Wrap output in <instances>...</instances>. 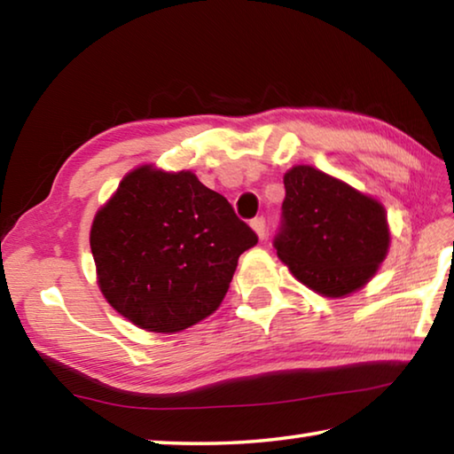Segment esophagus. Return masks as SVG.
Masks as SVG:
<instances>
[{"instance_id":"34e87169","label":"esophagus","mask_w":454,"mask_h":454,"mask_svg":"<svg viewBox=\"0 0 454 454\" xmlns=\"http://www.w3.org/2000/svg\"><path fill=\"white\" fill-rule=\"evenodd\" d=\"M250 226H252V230H254L260 240H264V238H266V220L262 216H258V218L250 222Z\"/></svg>"}]
</instances>
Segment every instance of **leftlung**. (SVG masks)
<instances>
[{"label": "left lung", "instance_id": "1", "mask_svg": "<svg viewBox=\"0 0 454 454\" xmlns=\"http://www.w3.org/2000/svg\"><path fill=\"white\" fill-rule=\"evenodd\" d=\"M284 188L274 248L292 276L328 298L363 288L388 254L384 206L312 166L290 168Z\"/></svg>", "mask_w": 454, "mask_h": 454}]
</instances>
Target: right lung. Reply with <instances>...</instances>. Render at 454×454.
I'll return each instance as SVG.
<instances>
[{"mask_svg":"<svg viewBox=\"0 0 454 454\" xmlns=\"http://www.w3.org/2000/svg\"><path fill=\"white\" fill-rule=\"evenodd\" d=\"M258 236L190 170L140 166L124 176L90 230L98 286L150 333H180L218 309L238 258Z\"/></svg>","mask_w":454,"mask_h":454,"instance_id":"1","label":"right lung"}]
</instances>
